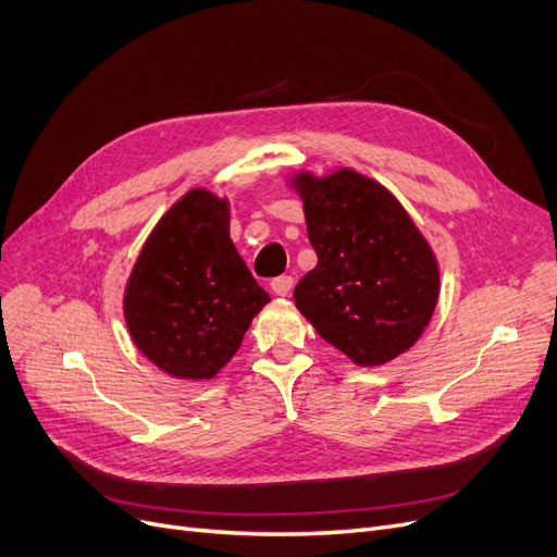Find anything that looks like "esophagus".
<instances>
[{"label":"esophagus","instance_id":"1","mask_svg":"<svg viewBox=\"0 0 557 557\" xmlns=\"http://www.w3.org/2000/svg\"><path fill=\"white\" fill-rule=\"evenodd\" d=\"M294 284H296V280L290 275H280V277L271 280V288H273L275 296H288L290 288H294Z\"/></svg>","mask_w":557,"mask_h":557}]
</instances>
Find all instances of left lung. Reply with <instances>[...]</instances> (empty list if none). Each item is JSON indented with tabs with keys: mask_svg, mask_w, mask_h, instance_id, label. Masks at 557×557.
Instances as JSON below:
<instances>
[{
	"mask_svg": "<svg viewBox=\"0 0 557 557\" xmlns=\"http://www.w3.org/2000/svg\"><path fill=\"white\" fill-rule=\"evenodd\" d=\"M315 269L296 286V307L343 355L382 366L411 347L433 315L441 275L399 200L352 169L300 173Z\"/></svg>",
	"mask_w": 557,
	"mask_h": 557,
	"instance_id": "8db88e82",
	"label": "left lung"
}]
</instances>
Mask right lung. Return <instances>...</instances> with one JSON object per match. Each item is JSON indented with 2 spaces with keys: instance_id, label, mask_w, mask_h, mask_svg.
<instances>
[{
  "instance_id": "obj_1",
  "label": "right lung",
  "mask_w": 557,
  "mask_h": 557,
  "mask_svg": "<svg viewBox=\"0 0 557 557\" xmlns=\"http://www.w3.org/2000/svg\"><path fill=\"white\" fill-rule=\"evenodd\" d=\"M271 302L230 239L227 202L191 189L160 219L126 284V325L146 359L212 379Z\"/></svg>"
}]
</instances>
